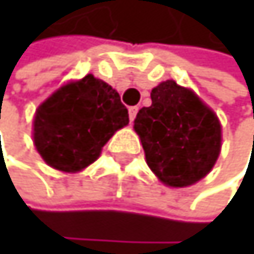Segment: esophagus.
Here are the masks:
<instances>
[{
  "instance_id": "1",
  "label": "esophagus",
  "mask_w": 254,
  "mask_h": 254,
  "mask_svg": "<svg viewBox=\"0 0 254 254\" xmlns=\"http://www.w3.org/2000/svg\"><path fill=\"white\" fill-rule=\"evenodd\" d=\"M137 113H138V108H137V106H131V108H129V120H131V122H134Z\"/></svg>"
}]
</instances>
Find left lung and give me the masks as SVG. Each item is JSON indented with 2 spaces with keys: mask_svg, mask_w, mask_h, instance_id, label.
Here are the masks:
<instances>
[{
  "mask_svg": "<svg viewBox=\"0 0 254 254\" xmlns=\"http://www.w3.org/2000/svg\"><path fill=\"white\" fill-rule=\"evenodd\" d=\"M134 120L146 163L161 183L186 188L206 177L221 152V123L192 90L166 80Z\"/></svg>",
  "mask_w": 254,
  "mask_h": 254,
  "instance_id": "obj_1",
  "label": "left lung"
}]
</instances>
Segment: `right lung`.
I'll use <instances>...</instances> for the list:
<instances>
[{"mask_svg":"<svg viewBox=\"0 0 254 254\" xmlns=\"http://www.w3.org/2000/svg\"><path fill=\"white\" fill-rule=\"evenodd\" d=\"M129 123L113 86L86 74L42 102L33 120V141L44 161L62 172H79L94 163L105 143Z\"/></svg>","mask_w":254,"mask_h":254,"instance_id":"right-lung-1","label":"right lung"}]
</instances>
